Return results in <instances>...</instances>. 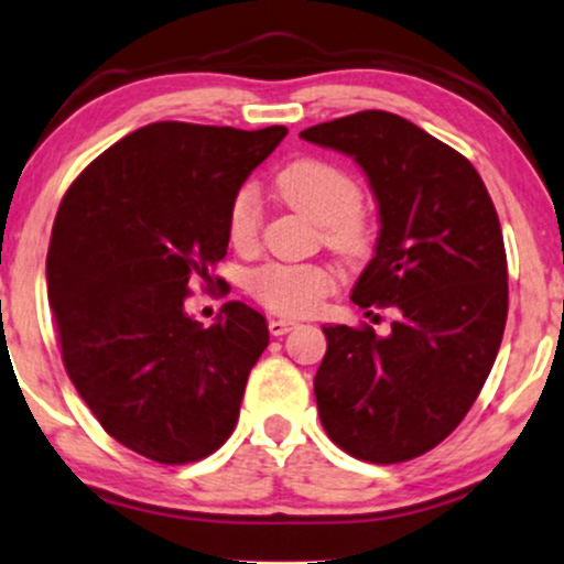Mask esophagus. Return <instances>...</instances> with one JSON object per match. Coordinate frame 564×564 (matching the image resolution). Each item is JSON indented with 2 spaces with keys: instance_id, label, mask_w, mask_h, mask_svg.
Listing matches in <instances>:
<instances>
[{
  "instance_id": "esophagus-1",
  "label": "esophagus",
  "mask_w": 564,
  "mask_h": 564,
  "mask_svg": "<svg viewBox=\"0 0 564 564\" xmlns=\"http://www.w3.org/2000/svg\"><path fill=\"white\" fill-rule=\"evenodd\" d=\"M295 326H297L295 321H290V318H272V321H269V332H272L274 336H284L288 332H292Z\"/></svg>"
}]
</instances>
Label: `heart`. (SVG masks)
Returning <instances> with one entry per match:
<instances>
[{"mask_svg":"<svg viewBox=\"0 0 564 564\" xmlns=\"http://www.w3.org/2000/svg\"><path fill=\"white\" fill-rule=\"evenodd\" d=\"M284 202L321 223V238L332 251L355 259L370 246V225L360 202V184L339 165L321 158H300L276 175ZM261 196L253 184L232 194L228 207V240L238 251H251L261 236ZM334 288L332 274L313 264H272L251 276V292L261 305L282 316H308Z\"/></svg>","mask_w":564,"mask_h":564,"instance_id":"heart-1","label":"heart"}]
</instances>
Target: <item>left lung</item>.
<instances>
[{"mask_svg": "<svg viewBox=\"0 0 564 564\" xmlns=\"http://www.w3.org/2000/svg\"><path fill=\"white\" fill-rule=\"evenodd\" d=\"M355 158L378 202L376 256L357 280L360 308H397L389 336L324 326L313 380L321 425L349 456L399 464L460 425L492 370L508 318L500 219L474 165L389 111L300 131Z\"/></svg>", "mask_w": 564, "mask_h": 564, "instance_id": "left-lung-1", "label": "left lung"}]
</instances>
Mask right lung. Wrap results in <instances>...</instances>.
Instances as JSON below:
<instances>
[{"instance_id":"obj_1","label":"right lung","mask_w":564,"mask_h":564,"mask_svg":"<svg viewBox=\"0 0 564 564\" xmlns=\"http://www.w3.org/2000/svg\"><path fill=\"white\" fill-rule=\"evenodd\" d=\"M284 134L148 123L58 204L46 280L64 368L106 433L139 456L192 464L236 430L267 318L230 300L204 328L184 303L196 280L215 284L232 194Z\"/></svg>"}]
</instances>
